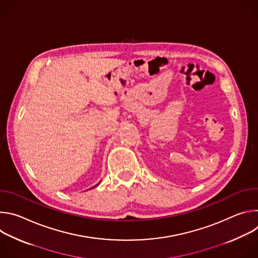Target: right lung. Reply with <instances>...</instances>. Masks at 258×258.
Wrapping results in <instances>:
<instances>
[{
    "label": "right lung",
    "mask_w": 258,
    "mask_h": 258,
    "mask_svg": "<svg viewBox=\"0 0 258 258\" xmlns=\"http://www.w3.org/2000/svg\"><path fill=\"white\" fill-rule=\"evenodd\" d=\"M100 182H101V181H99V182L97 183V185H95V186H94V187H92V188H96V187H98V186L100 185ZM92 188H91V189H92Z\"/></svg>",
    "instance_id": "1"
}]
</instances>
